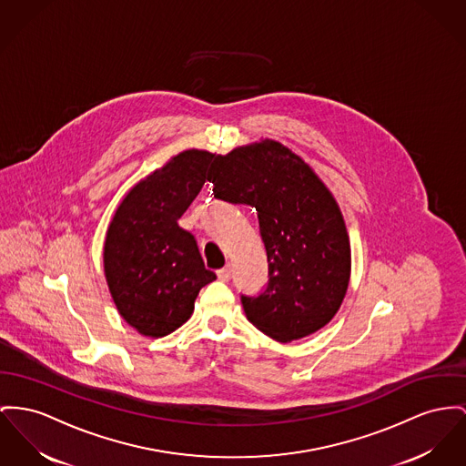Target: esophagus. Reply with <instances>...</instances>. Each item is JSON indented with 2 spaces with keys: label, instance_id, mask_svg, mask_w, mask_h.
Here are the masks:
<instances>
[{
  "label": "esophagus",
  "instance_id": "34e87169",
  "mask_svg": "<svg viewBox=\"0 0 466 466\" xmlns=\"http://www.w3.org/2000/svg\"><path fill=\"white\" fill-rule=\"evenodd\" d=\"M231 265H226V267H222V268H218V278L222 280V282H228V280L231 279Z\"/></svg>",
  "mask_w": 466,
  "mask_h": 466
}]
</instances>
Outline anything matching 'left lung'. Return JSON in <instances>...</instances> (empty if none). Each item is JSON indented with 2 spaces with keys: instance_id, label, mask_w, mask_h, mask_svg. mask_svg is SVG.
Segmentation results:
<instances>
[{
  "instance_id": "left-lung-1",
  "label": "left lung",
  "mask_w": 466,
  "mask_h": 466,
  "mask_svg": "<svg viewBox=\"0 0 466 466\" xmlns=\"http://www.w3.org/2000/svg\"><path fill=\"white\" fill-rule=\"evenodd\" d=\"M214 196L256 208L268 282L240 295L248 321L279 342L306 338L339 309L350 280V240L341 210L309 166L265 139L216 156Z\"/></svg>"
}]
</instances>
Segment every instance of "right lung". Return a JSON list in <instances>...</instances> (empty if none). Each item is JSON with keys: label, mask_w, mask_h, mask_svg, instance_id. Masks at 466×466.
<instances>
[{"label": "right lung", "mask_w": 466, "mask_h": 466, "mask_svg": "<svg viewBox=\"0 0 466 466\" xmlns=\"http://www.w3.org/2000/svg\"><path fill=\"white\" fill-rule=\"evenodd\" d=\"M212 158L203 150L173 157L130 188L109 224L106 279L125 321L143 336L177 330L190 318L199 289L216 279L194 235L178 226Z\"/></svg>", "instance_id": "obj_1"}]
</instances>
